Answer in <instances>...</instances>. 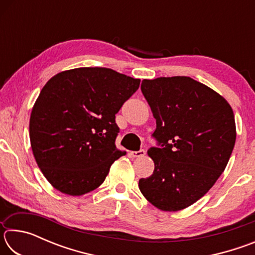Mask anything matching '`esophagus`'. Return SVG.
<instances>
[{
  "label": "esophagus",
  "mask_w": 255,
  "mask_h": 255,
  "mask_svg": "<svg viewBox=\"0 0 255 255\" xmlns=\"http://www.w3.org/2000/svg\"><path fill=\"white\" fill-rule=\"evenodd\" d=\"M145 154H146L145 149H139V150H135V152H130L131 157H141V156H144Z\"/></svg>",
  "instance_id": "1"
}]
</instances>
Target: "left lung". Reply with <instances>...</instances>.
<instances>
[{
  "instance_id": "8db88e82",
  "label": "left lung",
  "mask_w": 255,
  "mask_h": 255,
  "mask_svg": "<svg viewBox=\"0 0 255 255\" xmlns=\"http://www.w3.org/2000/svg\"><path fill=\"white\" fill-rule=\"evenodd\" d=\"M156 119L147 150L153 174L138 187L150 204L178 211L204 197L225 170L236 139L235 118L222 96L188 76L141 82Z\"/></svg>"
}]
</instances>
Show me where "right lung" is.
<instances>
[{"label":"right lung","instance_id":"right-lung-1","mask_svg":"<svg viewBox=\"0 0 255 255\" xmlns=\"http://www.w3.org/2000/svg\"><path fill=\"white\" fill-rule=\"evenodd\" d=\"M140 80L106 67H80L51 77L30 116L33 156L58 191L82 196L103 183L116 159V114Z\"/></svg>","mask_w":255,"mask_h":255}]
</instances>
